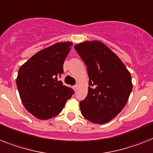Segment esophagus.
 Masks as SVG:
<instances>
[{
    "instance_id": "34e87169",
    "label": "esophagus",
    "mask_w": 153,
    "mask_h": 153,
    "mask_svg": "<svg viewBox=\"0 0 153 153\" xmlns=\"http://www.w3.org/2000/svg\"><path fill=\"white\" fill-rule=\"evenodd\" d=\"M73 88H74V91H77L78 90V88H79V85L78 84L75 85H74V87H73Z\"/></svg>"
}]
</instances>
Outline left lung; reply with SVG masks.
Returning <instances> with one entry per match:
<instances>
[{"mask_svg":"<svg viewBox=\"0 0 153 153\" xmlns=\"http://www.w3.org/2000/svg\"><path fill=\"white\" fill-rule=\"evenodd\" d=\"M87 67L88 95L80 102L82 114L95 124L109 122L123 110L132 90L131 76L124 63L100 41L74 47Z\"/></svg>","mask_w":153,"mask_h":153,"instance_id":"left-lung-1","label":"left lung"}]
</instances>
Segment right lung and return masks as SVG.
Masks as SVG:
<instances>
[{
  "mask_svg": "<svg viewBox=\"0 0 153 153\" xmlns=\"http://www.w3.org/2000/svg\"><path fill=\"white\" fill-rule=\"evenodd\" d=\"M71 46V42L51 45L33 55L19 68L16 84L22 102L39 120L57 116L74 93L58 81Z\"/></svg>",
  "mask_w": 153,
  "mask_h": 153,
  "instance_id": "1",
  "label": "right lung"
}]
</instances>
